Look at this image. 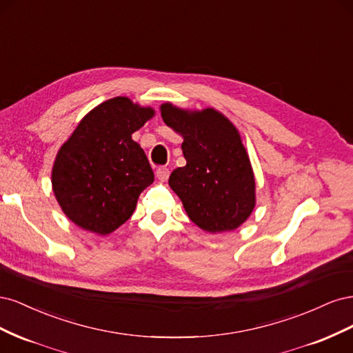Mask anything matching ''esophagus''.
I'll return each instance as SVG.
<instances>
[{
	"label": "esophagus",
	"mask_w": 353,
	"mask_h": 353,
	"mask_svg": "<svg viewBox=\"0 0 353 353\" xmlns=\"http://www.w3.org/2000/svg\"><path fill=\"white\" fill-rule=\"evenodd\" d=\"M169 169L168 168H165V166H162V168H159L157 170H156V176H157V179L159 181H162V183H165V181L169 178Z\"/></svg>",
	"instance_id": "1"
}]
</instances>
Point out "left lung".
Segmentation results:
<instances>
[{
    "label": "left lung",
    "mask_w": 353,
    "mask_h": 353,
    "mask_svg": "<svg viewBox=\"0 0 353 353\" xmlns=\"http://www.w3.org/2000/svg\"><path fill=\"white\" fill-rule=\"evenodd\" d=\"M160 113L184 140L187 163L170 174L169 187L188 218L212 234L243 225L256 206V183L236 125L213 108L188 110L163 103Z\"/></svg>",
    "instance_id": "8db88e82"
}]
</instances>
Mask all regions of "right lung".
<instances>
[{"instance_id":"1","label":"right lung","mask_w":353,"mask_h":353,"mask_svg":"<svg viewBox=\"0 0 353 353\" xmlns=\"http://www.w3.org/2000/svg\"><path fill=\"white\" fill-rule=\"evenodd\" d=\"M154 116L128 97L105 100L85 114L63 143L51 170L63 213L82 230L108 236L132 216L154 174L132 134Z\"/></svg>"}]
</instances>
